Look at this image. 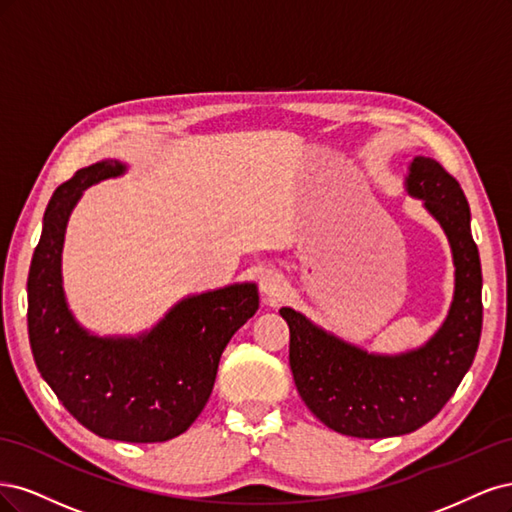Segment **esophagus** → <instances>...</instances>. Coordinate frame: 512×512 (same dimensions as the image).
I'll list each match as a JSON object with an SVG mask.
<instances>
[{
	"mask_svg": "<svg viewBox=\"0 0 512 512\" xmlns=\"http://www.w3.org/2000/svg\"><path fill=\"white\" fill-rule=\"evenodd\" d=\"M259 289L266 298H280L285 291V276L278 270H263L259 276Z\"/></svg>",
	"mask_w": 512,
	"mask_h": 512,
	"instance_id": "34e87169",
	"label": "esophagus"
}]
</instances>
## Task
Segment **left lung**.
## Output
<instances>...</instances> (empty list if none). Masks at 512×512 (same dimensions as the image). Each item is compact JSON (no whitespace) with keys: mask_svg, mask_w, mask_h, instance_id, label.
<instances>
[{"mask_svg":"<svg viewBox=\"0 0 512 512\" xmlns=\"http://www.w3.org/2000/svg\"><path fill=\"white\" fill-rule=\"evenodd\" d=\"M404 187L438 221L453 253V302L430 340L398 355L368 353L298 310H278L289 325L298 393L312 415L344 436H402L432 421L470 370L481 340L483 274L464 191L430 157L410 161Z\"/></svg>","mask_w":512,"mask_h":512,"instance_id":"left-lung-1","label":"left lung"}]
</instances>
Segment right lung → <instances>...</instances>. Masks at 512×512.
I'll return each instance as SVG.
<instances>
[{"instance_id":"add662e5","label":"right lung","mask_w":512,"mask_h":512,"mask_svg":"<svg viewBox=\"0 0 512 512\" xmlns=\"http://www.w3.org/2000/svg\"><path fill=\"white\" fill-rule=\"evenodd\" d=\"M117 159L78 170L51 197L27 278V325L36 366L70 415L121 442H166L204 410L227 342L259 308L255 283H234L174 304L138 336H97L65 300L61 253L82 191L117 178Z\"/></svg>"}]
</instances>
